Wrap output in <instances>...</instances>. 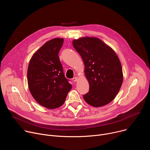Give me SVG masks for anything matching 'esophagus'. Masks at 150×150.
<instances>
[{
    "label": "esophagus",
    "instance_id": "esophagus-1",
    "mask_svg": "<svg viewBox=\"0 0 150 150\" xmlns=\"http://www.w3.org/2000/svg\"><path fill=\"white\" fill-rule=\"evenodd\" d=\"M78 80V78L77 77H74V78H72V81L74 82H76Z\"/></svg>",
    "mask_w": 150,
    "mask_h": 150
}]
</instances>
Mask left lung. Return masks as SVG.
Listing matches in <instances>:
<instances>
[{
	"label": "left lung",
	"mask_w": 150,
	"mask_h": 150,
	"mask_svg": "<svg viewBox=\"0 0 150 150\" xmlns=\"http://www.w3.org/2000/svg\"><path fill=\"white\" fill-rule=\"evenodd\" d=\"M72 45L83 60L85 75L90 85L83 99L97 108L109 104L119 93L123 79L116 53L97 37H82L73 40Z\"/></svg>",
	"instance_id": "1"
}]
</instances>
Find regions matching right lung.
Wrapping results in <instances>:
<instances>
[{"mask_svg":"<svg viewBox=\"0 0 150 150\" xmlns=\"http://www.w3.org/2000/svg\"><path fill=\"white\" fill-rule=\"evenodd\" d=\"M63 43L62 38L47 41L33 55L28 67L30 91L38 104L49 109L60 107L72 88L58 56Z\"/></svg>","mask_w":150,"mask_h":150,"instance_id":"obj_1","label":"right lung"}]
</instances>
